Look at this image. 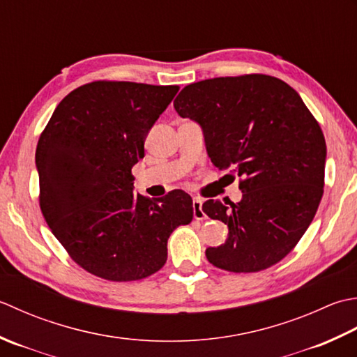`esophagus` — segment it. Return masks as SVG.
<instances>
[{
  "mask_svg": "<svg viewBox=\"0 0 357 357\" xmlns=\"http://www.w3.org/2000/svg\"><path fill=\"white\" fill-rule=\"evenodd\" d=\"M202 199H199V197H195L194 200H192V209H194V219L195 220H205L206 219V214L203 213V209H202Z\"/></svg>",
  "mask_w": 357,
  "mask_h": 357,
  "instance_id": "esophagus-1",
  "label": "esophagus"
}]
</instances>
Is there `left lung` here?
Masks as SVG:
<instances>
[{
	"label": "left lung",
	"instance_id": "8db88e82",
	"mask_svg": "<svg viewBox=\"0 0 357 357\" xmlns=\"http://www.w3.org/2000/svg\"><path fill=\"white\" fill-rule=\"evenodd\" d=\"M174 107L202 126L211 162L242 177L238 203H203V213L229 229L227 242L206 250L209 264L229 273L275 265L322 199L326 144L317 120L293 87L264 74L188 84Z\"/></svg>",
	"mask_w": 357,
	"mask_h": 357
}]
</instances>
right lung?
Returning a JSON list of instances; mask_svg holds the SVG:
<instances>
[{
  "instance_id": "right-lung-1",
  "label": "right lung",
  "mask_w": 357,
  "mask_h": 357,
  "mask_svg": "<svg viewBox=\"0 0 357 357\" xmlns=\"http://www.w3.org/2000/svg\"><path fill=\"white\" fill-rule=\"evenodd\" d=\"M178 86L92 82L64 97L36 144L40 208L70 259L97 278L132 282L166 264L168 238L192 220V199L174 189L134 192L132 166Z\"/></svg>"
}]
</instances>
